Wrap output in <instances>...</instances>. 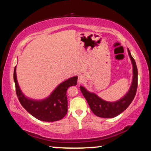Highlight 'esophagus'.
Instances as JSON below:
<instances>
[{
  "label": "esophagus",
  "instance_id": "1",
  "mask_svg": "<svg viewBox=\"0 0 151 151\" xmlns=\"http://www.w3.org/2000/svg\"><path fill=\"white\" fill-rule=\"evenodd\" d=\"M85 79H86V78H85V77H84L83 75H79V77H78V82H79V83H83V82H84V81H85Z\"/></svg>",
  "mask_w": 151,
  "mask_h": 151
}]
</instances>
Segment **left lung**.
I'll use <instances>...</instances> for the list:
<instances>
[{
    "instance_id": "8db88e82",
    "label": "left lung",
    "mask_w": 151,
    "mask_h": 151,
    "mask_svg": "<svg viewBox=\"0 0 151 151\" xmlns=\"http://www.w3.org/2000/svg\"><path fill=\"white\" fill-rule=\"evenodd\" d=\"M128 55L132 64V81L128 92L124 96L116 101L109 102L104 101L94 92L88 91L83 86H80L81 91L89 104L90 109L95 115L103 118H113L119 115L127 108L135 96L137 88V68L134 59L128 49Z\"/></svg>"
}]
</instances>
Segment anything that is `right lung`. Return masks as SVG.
Masks as SVG:
<instances>
[{
  "instance_id": "add662e5",
  "label": "right lung",
  "mask_w": 151,
  "mask_h": 151,
  "mask_svg": "<svg viewBox=\"0 0 151 151\" xmlns=\"http://www.w3.org/2000/svg\"><path fill=\"white\" fill-rule=\"evenodd\" d=\"M16 68L14 71V80L16 92L22 106L39 120L43 122H56L63 119L68 112V88L77 84V77H71L60 83L52 94L42 100H34L27 98L20 89L17 81Z\"/></svg>"
}]
</instances>
